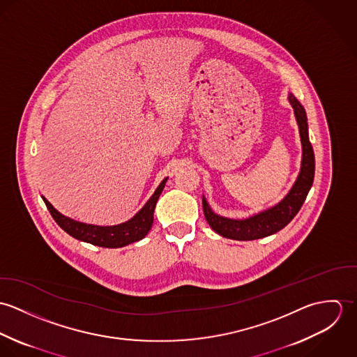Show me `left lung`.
<instances>
[{
  "instance_id": "obj_1",
  "label": "left lung",
  "mask_w": 357,
  "mask_h": 357,
  "mask_svg": "<svg viewBox=\"0 0 357 357\" xmlns=\"http://www.w3.org/2000/svg\"><path fill=\"white\" fill-rule=\"evenodd\" d=\"M289 102L294 108V115L298 123L303 144L301 170L294 185L279 204L245 220H234L215 214L204 197L202 204L204 218L213 228V231H215L218 235L234 241H255L273 235L278 231L283 229L296 217V214L305 202L306 195L312 187L314 177V153L309 142L305 108L294 98L293 93L289 95Z\"/></svg>"
}]
</instances>
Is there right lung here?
I'll return each instance as SVG.
<instances>
[{
	"instance_id": "add662e5",
	"label": "right lung",
	"mask_w": 357,
	"mask_h": 357,
	"mask_svg": "<svg viewBox=\"0 0 357 357\" xmlns=\"http://www.w3.org/2000/svg\"><path fill=\"white\" fill-rule=\"evenodd\" d=\"M166 181H167V177L163 178V181L155 190L149 202L143 206V208L139 213H136L133 218H130L126 222L111 225V227H100V225H92V224L75 221L59 213L44 197L43 199L47 204L53 220L70 236L95 246L116 249V248H123L126 245H130L133 242H139L150 232L153 222V210L159 199V195L165 188Z\"/></svg>"
}]
</instances>
